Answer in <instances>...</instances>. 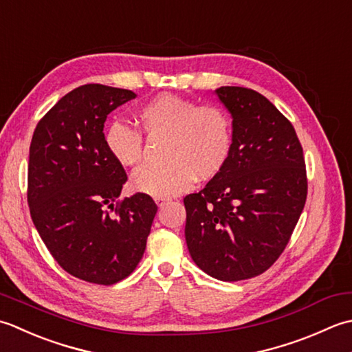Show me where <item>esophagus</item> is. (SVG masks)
Returning <instances> with one entry per match:
<instances>
[{"label":"esophagus","instance_id":"obj_1","mask_svg":"<svg viewBox=\"0 0 352 352\" xmlns=\"http://www.w3.org/2000/svg\"><path fill=\"white\" fill-rule=\"evenodd\" d=\"M168 202V199H156V204H157V206H164V205H166Z\"/></svg>","mask_w":352,"mask_h":352}]
</instances>
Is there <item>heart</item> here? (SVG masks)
Returning <instances> with one entry per match:
<instances>
[{
  "label": "heart",
  "mask_w": 352,
  "mask_h": 352,
  "mask_svg": "<svg viewBox=\"0 0 352 352\" xmlns=\"http://www.w3.org/2000/svg\"><path fill=\"white\" fill-rule=\"evenodd\" d=\"M136 123L144 133L168 140L166 166L133 171L131 186L136 192L156 199L182 195L197 177L210 181L219 176L231 160L234 123L223 106L160 94L140 107ZM104 146L120 166L131 167L142 156V135L116 121L106 129Z\"/></svg>",
  "instance_id": "heart-1"
}]
</instances>
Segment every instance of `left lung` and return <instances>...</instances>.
<instances>
[{
  "mask_svg": "<svg viewBox=\"0 0 352 352\" xmlns=\"http://www.w3.org/2000/svg\"><path fill=\"white\" fill-rule=\"evenodd\" d=\"M231 112L228 166L185 196V240L192 261L220 281L261 275L283 254L307 199L302 146L295 127L260 92L216 89Z\"/></svg>",
  "mask_w": 352,
  "mask_h": 352,
  "instance_id": "left-lung-1",
  "label": "left lung"
}]
</instances>
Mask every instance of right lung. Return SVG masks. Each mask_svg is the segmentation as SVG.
I'll list each match as a JSON object with an SVG mask.
<instances>
[{
	"label": "right lung",
	"instance_id": "right-lung-1",
	"mask_svg": "<svg viewBox=\"0 0 352 352\" xmlns=\"http://www.w3.org/2000/svg\"><path fill=\"white\" fill-rule=\"evenodd\" d=\"M136 94L98 83L68 92L41 118L28 157L27 202L59 266L111 285L138 266L157 206L136 192L120 199L123 166L104 146L107 116Z\"/></svg>",
	"mask_w": 352,
	"mask_h": 352
}]
</instances>
